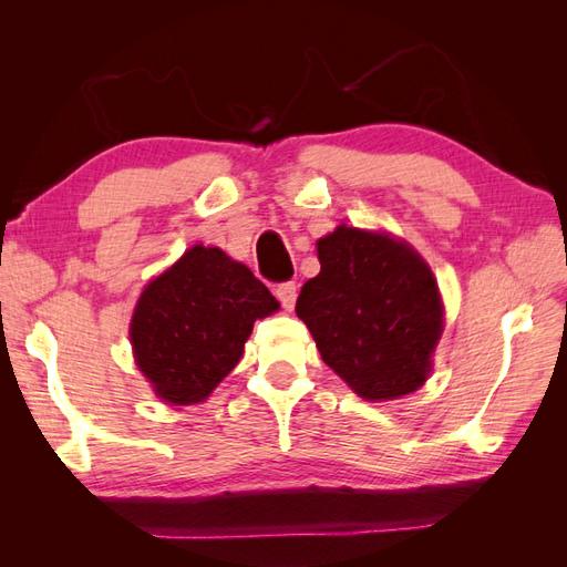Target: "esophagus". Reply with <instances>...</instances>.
<instances>
[{
    "label": "esophagus",
    "mask_w": 567,
    "mask_h": 567,
    "mask_svg": "<svg viewBox=\"0 0 567 567\" xmlns=\"http://www.w3.org/2000/svg\"><path fill=\"white\" fill-rule=\"evenodd\" d=\"M277 298H279V302L284 305V310H293L296 307V298H298V293H296V284L293 281H286V284H279L277 286Z\"/></svg>",
    "instance_id": "obj_1"
}]
</instances>
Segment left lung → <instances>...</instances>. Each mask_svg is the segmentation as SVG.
I'll return each mask as SVG.
<instances>
[{
	"instance_id": "8db88e82",
	"label": "left lung",
	"mask_w": 567,
	"mask_h": 567,
	"mask_svg": "<svg viewBox=\"0 0 567 567\" xmlns=\"http://www.w3.org/2000/svg\"><path fill=\"white\" fill-rule=\"evenodd\" d=\"M317 255L321 271L302 286L296 312L323 362L371 402L419 390L444 329L431 267L390 234L346 225L319 238Z\"/></svg>"
}]
</instances>
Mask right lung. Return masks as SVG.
Returning a JSON list of instances; mask_svg holds the SVG:
<instances>
[{
    "mask_svg": "<svg viewBox=\"0 0 567 567\" xmlns=\"http://www.w3.org/2000/svg\"><path fill=\"white\" fill-rule=\"evenodd\" d=\"M277 310V298L246 265L198 244L136 302L130 323L136 367L163 402H203L244 357L255 319Z\"/></svg>",
    "mask_w": 567,
    "mask_h": 567,
    "instance_id": "add662e5",
    "label": "right lung"
}]
</instances>
